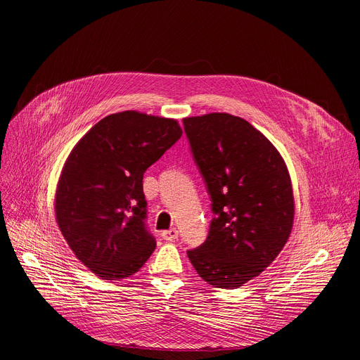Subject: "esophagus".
<instances>
[{"instance_id":"obj_1","label":"esophagus","mask_w":360,"mask_h":360,"mask_svg":"<svg viewBox=\"0 0 360 360\" xmlns=\"http://www.w3.org/2000/svg\"><path fill=\"white\" fill-rule=\"evenodd\" d=\"M178 235H179V232H178L175 228L162 232V238H163L165 240H175V239H178Z\"/></svg>"}]
</instances>
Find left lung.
Returning a JSON list of instances; mask_svg holds the SVG:
<instances>
[{"label": "left lung", "mask_w": 360, "mask_h": 360, "mask_svg": "<svg viewBox=\"0 0 360 360\" xmlns=\"http://www.w3.org/2000/svg\"><path fill=\"white\" fill-rule=\"evenodd\" d=\"M182 122L213 213L207 239L186 254L210 286L238 289L267 269L289 239L295 204L288 167L239 117L209 113Z\"/></svg>", "instance_id": "left-lung-1"}]
</instances>
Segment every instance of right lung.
Returning <instances> with one entry per match:
<instances>
[{
  "label": "right lung",
  "mask_w": 360,
  "mask_h": 360,
  "mask_svg": "<svg viewBox=\"0 0 360 360\" xmlns=\"http://www.w3.org/2000/svg\"><path fill=\"white\" fill-rule=\"evenodd\" d=\"M181 136L175 120L125 110L101 120L70 153L56 220L75 257L103 280L132 276L155 251L143 176Z\"/></svg>",
  "instance_id": "1"
}]
</instances>
